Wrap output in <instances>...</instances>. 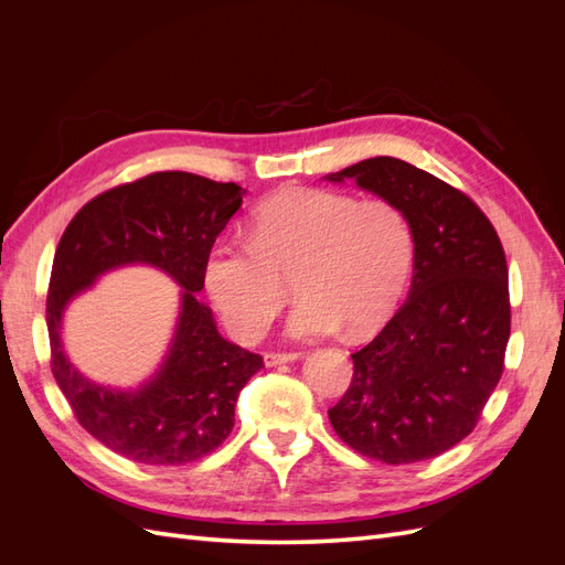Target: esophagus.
I'll use <instances>...</instances> for the list:
<instances>
[{"mask_svg": "<svg viewBox=\"0 0 565 565\" xmlns=\"http://www.w3.org/2000/svg\"><path fill=\"white\" fill-rule=\"evenodd\" d=\"M299 358H301V353H266L264 363H266V367H276L282 363H295V361H299Z\"/></svg>", "mask_w": 565, "mask_h": 565, "instance_id": "esophagus-1", "label": "esophagus"}]
</instances>
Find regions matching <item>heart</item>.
Instances as JSON below:
<instances>
[{
    "mask_svg": "<svg viewBox=\"0 0 565 565\" xmlns=\"http://www.w3.org/2000/svg\"><path fill=\"white\" fill-rule=\"evenodd\" d=\"M415 264V237L396 204L292 188L256 207L249 243L221 237L202 262V282L228 332L259 339L295 276L297 306L285 332L320 339L370 334L398 309Z\"/></svg>",
    "mask_w": 565,
    "mask_h": 565,
    "instance_id": "heart-1",
    "label": "heart"
}]
</instances>
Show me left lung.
Listing matches in <instances>:
<instances>
[{
	"instance_id": "1",
	"label": "left lung",
	"mask_w": 565,
	"mask_h": 565,
	"mask_svg": "<svg viewBox=\"0 0 565 565\" xmlns=\"http://www.w3.org/2000/svg\"><path fill=\"white\" fill-rule=\"evenodd\" d=\"M324 181L393 202L415 237L409 295L351 355V386L328 409L332 429L386 465L438 457L473 431L504 370L511 309L500 237L465 193L398 158H370Z\"/></svg>"
}]
</instances>
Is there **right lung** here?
<instances>
[{
	"mask_svg": "<svg viewBox=\"0 0 565 565\" xmlns=\"http://www.w3.org/2000/svg\"><path fill=\"white\" fill-rule=\"evenodd\" d=\"M245 191L188 172H158L94 198L67 224L46 297L51 370L75 417L98 443L141 465H185L214 452L235 424L243 386L262 355L216 330L198 299L204 254L241 210ZM127 265L162 269L181 287L175 334L163 363L134 390L82 375L62 347V316L100 275Z\"/></svg>",
	"mask_w": 565,
	"mask_h": 565,
	"instance_id": "add662e5",
	"label": "right lung"
}]
</instances>
